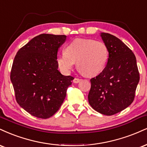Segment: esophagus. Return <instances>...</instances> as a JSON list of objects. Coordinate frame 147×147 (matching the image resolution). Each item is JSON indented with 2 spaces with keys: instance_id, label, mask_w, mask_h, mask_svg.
<instances>
[{
  "instance_id": "1",
  "label": "esophagus",
  "mask_w": 147,
  "mask_h": 147,
  "mask_svg": "<svg viewBox=\"0 0 147 147\" xmlns=\"http://www.w3.org/2000/svg\"><path fill=\"white\" fill-rule=\"evenodd\" d=\"M80 81H81V79L77 78H75L74 79V83H78V82H80Z\"/></svg>"
}]
</instances>
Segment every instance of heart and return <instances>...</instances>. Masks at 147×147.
Masks as SVG:
<instances>
[{
	"label": "heart",
	"instance_id": "1",
	"mask_svg": "<svg viewBox=\"0 0 147 147\" xmlns=\"http://www.w3.org/2000/svg\"><path fill=\"white\" fill-rule=\"evenodd\" d=\"M109 57L104 42L90 38H76L66 47L65 53L57 58V65L64 74H69L74 63L87 76H94L102 71Z\"/></svg>",
	"mask_w": 147,
	"mask_h": 147
}]
</instances>
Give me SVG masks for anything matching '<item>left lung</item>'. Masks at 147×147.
Returning <instances> with one entry per match:
<instances>
[{"mask_svg":"<svg viewBox=\"0 0 147 147\" xmlns=\"http://www.w3.org/2000/svg\"><path fill=\"white\" fill-rule=\"evenodd\" d=\"M101 37L108 47L107 63L90 80L88 100L96 111L112 115L133 102L140 74L135 55L125 43L108 33H102Z\"/></svg>","mask_w":147,"mask_h":147,"instance_id":"8db88e82","label":"left lung"}]
</instances>
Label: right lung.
Returning <instances> with one entry per match:
<instances>
[{
  "label": "right lung",
  "mask_w": 147,
  "mask_h": 147,
  "mask_svg": "<svg viewBox=\"0 0 147 147\" xmlns=\"http://www.w3.org/2000/svg\"><path fill=\"white\" fill-rule=\"evenodd\" d=\"M65 35L42 34L20 48L12 64L10 78L16 102L36 118L47 119L58 111L74 79L58 70L57 54Z\"/></svg>",
  "instance_id": "1"
}]
</instances>
